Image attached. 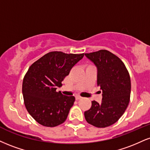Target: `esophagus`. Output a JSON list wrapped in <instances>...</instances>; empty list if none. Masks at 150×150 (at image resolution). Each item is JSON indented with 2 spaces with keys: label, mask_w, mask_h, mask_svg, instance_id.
Instances as JSON below:
<instances>
[{
  "label": "esophagus",
  "mask_w": 150,
  "mask_h": 150,
  "mask_svg": "<svg viewBox=\"0 0 150 150\" xmlns=\"http://www.w3.org/2000/svg\"><path fill=\"white\" fill-rule=\"evenodd\" d=\"M81 98H82V97L80 96H75V99H76V100H80Z\"/></svg>",
  "instance_id": "34e87169"
}]
</instances>
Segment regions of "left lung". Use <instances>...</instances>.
I'll use <instances>...</instances> for the list:
<instances>
[{
    "label": "left lung",
    "instance_id": "8db88e82",
    "mask_svg": "<svg viewBox=\"0 0 150 150\" xmlns=\"http://www.w3.org/2000/svg\"><path fill=\"white\" fill-rule=\"evenodd\" d=\"M85 56L97 67V84L103 91V98L100 103L91 101L84 117L96 127H108L119 120L129 103L131 85L129 71L120 58L108 50Z\"/></svg>",
    "mask_w": 150,
    "mask_h": 150
}]
</instances>
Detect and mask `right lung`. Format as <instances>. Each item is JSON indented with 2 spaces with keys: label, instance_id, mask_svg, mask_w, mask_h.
<instances>
[{
  "label": "right lung",
  "instance_id": "obj_1",
  "mask_svg": "<svg viewBox=\"0 0 150 150\" xmlns=\"http://www.w3.org/2000/svg\"><path fill=\"white\" fill-rule=\"evenodd\" d=\"M83 57L84 54L51 52L28 68L23 80V101L27 111L38 123L54 127L67 119L75 98L56 90L62 86L65 77Z\"/></svg>",
  "mask_w": 150,
  "mask_h": 150
}]
</instances>
